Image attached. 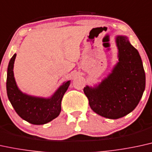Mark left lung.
I'll list each match as a JSON object with an SVG mask.
<instances>
[{
  "mask_svg": "<svg viewBox=\"0 0 152 152\" xmlns=\"http://www.w3.org/2000/svg\"><path fill=\"white\" fill-rule=\"evenodd\" d=\"M119 62L96 88H83L91 108L100 116L118 119L134 110L145 89V73L138 51L126 37L116 38Z\"/></svg>",
  "mask_w": 152,
  "mask_h": 152,
  "instance_id": "left-lung-1",
  "label": "left lung"
}]
</instances>
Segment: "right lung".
Listing matches in <instances>:
<instances>
[{
  "mask_svg": "<svg viewBox=\"0 0 152 152\" xmlns=\"http://www.w3.org/2000/svg\"><path fill=\"white\" fill-rule=\"evenodd\" d=\"M16 54L9 62L7 74L6 89L8 99L18 115L33 125H44L58 116L61 112V103L64 95L70 85V81L61 86L52 98H37L23 94L15 81L13 64Z\"/></svg>",
  "mask_w": 152,
  "mask_h": 152,
  "instance_id": "1",
  "label": "right lung"
}]
</instances>
